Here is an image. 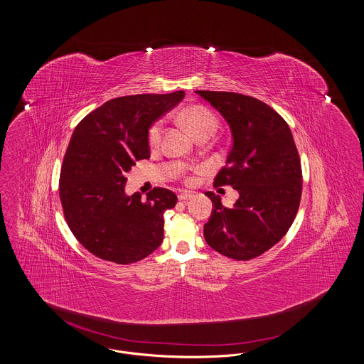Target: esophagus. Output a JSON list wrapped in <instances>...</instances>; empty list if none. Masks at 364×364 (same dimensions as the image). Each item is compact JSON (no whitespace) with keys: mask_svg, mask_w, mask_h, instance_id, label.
<instances>
[{"mask_svg":"<svg viewBox=\"0 0 364 364\" xmlns=\"http://www.w3.org/2000/svg\"><path fill=\"white\" fill-rule=\"evenodd\" d=\"M192 198H193V193L190 192V191H183V192L178 193V200H183V202L190 200Z\"/></svg>","mask_w":364,"mask_h":364,"instance_id":"34e87169","label":"esophagus"}]
</instances>
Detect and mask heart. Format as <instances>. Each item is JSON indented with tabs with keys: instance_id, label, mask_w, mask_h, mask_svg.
Returning a JSON list of instances; mask_svg holds the SVG:
<instances>
[{
	"instance_id": "1",
	"label": "heart",
	"mask_w": 364,
	"mask_h": 364,
	"mask_svg": "<svg viewBox=\"0 0 364 364\" xmlns=\"http://www.w3.org/2000/svg\"><path fill=\"white\" fill-rule=\"evenodd\" d=\"M183 119L184 122L190 125L192 132L198 136L199 134L205 132V131H214L217 127V117L215 114L208 109L206 106L202 105H196V106H191L184 113H183ZM165 129V120L159 119L156 120L149 129L147 134V140L150 146H158L162 134Z\"/></svg>"
}]
</instances>
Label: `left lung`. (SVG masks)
<instances>
[{
  "mask_svg": "<svg viewBox=\"0 0 364 364\" xmlns=\"http://www.w3.org/2000/svg\"><path fill=\"white\" fill-rule=\"evenodd\" d=\"M230 127L233 144L214 187L239 192L233 208L206 192L214 208L203 228L208 245L236 260L257 258L292 225L301 196V165L287 122L257 98L226 91H196Z\"/></svg>",
  "mask_w": 364,
  "mask_h": 364,
  "instance_id": "left-lung-1",
  "label": "left lung"
}]
</instances>
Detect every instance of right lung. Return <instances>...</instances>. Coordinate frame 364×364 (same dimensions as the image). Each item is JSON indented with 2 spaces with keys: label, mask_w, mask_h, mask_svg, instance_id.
I'll return each mask as SVG.
<instances>
[{
  "label": "right lung",
  "mask_w": 364,
  "mask_h": 364,
  "mask_svg": "<svg viewBox=\"0 0 364 364\" xmlns=\"http://www.w3.org/2000/svg\"><path fill=\"white\" fill-rule=\"evenodd\" d=\"M184 91L138 94L107 101L75 128L60 174V199L73 236L92 255L128 264L164 240V213L176 193L156 187L146 200L125 193V174L150 158L153 122L184 98Z\"/></svg>",
  "instance_id": "right-lung-1"
}]
</instances>
